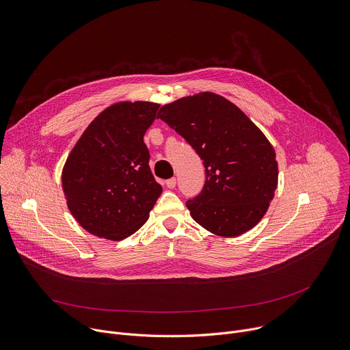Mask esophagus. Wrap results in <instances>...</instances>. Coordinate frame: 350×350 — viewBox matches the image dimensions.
<instances>
[{"mask_svg": "<svg viewBox=\"0 0 350 350\" xmlns=\"http://www.w3.org/2000/svg\"><path fill=\"white\" fill-rule=\"evenodd\" d=\"M166 187H167V188H170V189H172V188H174V187H176V178L173 177V178L166 180Z\"/></svg>", "mask_w": 350, "mask_h": 350, "instance_id": "1", "label": "esophagus"}]
</instances>
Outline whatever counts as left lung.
Wrapping results in <instances>:
<instances>
[{"label": "left lung", "mask_w": 350, "mask_h": 350, "mask_svg": "<svg viewBox=\"0 0 350 350\" xmlns=\"http://www.w3.org/2000/svg\"><path fill=\"white\" fill-rule=\"evenodd\" d=\"M158 118L204 161V189L187 201L192 219L227 238L254 228L278 184L275 151L263 131L227 98L209 91L163 105Z\"/></svg>", "instance_id": "1"}]
</instances>
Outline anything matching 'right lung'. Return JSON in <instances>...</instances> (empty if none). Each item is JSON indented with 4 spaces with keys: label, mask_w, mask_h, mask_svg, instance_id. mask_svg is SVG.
Masks as SVG:
<instances>
[{
    "label": "right lung",
    "mask_w": 350,
    "mask_h": 350,
    "mask_svg": "<svg viewBox=\"0 0 350 350\" xmlns=\"http://www.w3.org/2000/svg\"><path fill=\"white\" fill-rule=\"evenodd\" d=\"M159 104L122 101L99 113L80 135L62 169V189L75 220L90 234L122 241L149 217L162 193L149 169L144 134Z\"/></svg>",
    "instance_id": "obj_1"
}]
</instances>
